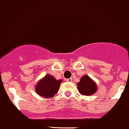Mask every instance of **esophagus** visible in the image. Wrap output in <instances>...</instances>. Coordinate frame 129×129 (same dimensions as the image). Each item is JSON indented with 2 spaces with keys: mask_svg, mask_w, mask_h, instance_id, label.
<instances>
[{
  "mask_svg": "<svg viewBox=\"0 0 129 129\" xmlns=\"http://www.w3.org/2000/svg\"><path fill=\"white\" fill-rule=\"evenodd\" d=\"M72 81H73L72 78H69V79H66V81H67V82H70V83L72 82Z\"/></svg>",
  "mask_w": 129,
  "mask_h": 129,
  "instance_id": "1",
  "label": "esophagus"
}]
</instances>
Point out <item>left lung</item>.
<instances>
[{
    "mask_svg": "<svg viewBox=\"0 0 129 129\" xmlns=\"http://www.w3.org/2000/svg\"><path fill=\"white\" fill-rule=\"evenodd\" d=\"M77 88L82 95H91L97 92L98 86L89 76L84 75L81 77L79 83H77Z\"/></svg>",
    "mask_w": 129,
    "mask_h": 129,
    "instance_id": "1",
    "label": "left lung"
}]
</instances>
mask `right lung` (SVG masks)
Instances as JSON below:
<instances>
[{
  "instance_id": "obj_1",
  "label": "right lung",
  "mask_w": 129,
  "mask_h": 129,
  "mask_svg": "<svg viewBox=\"0 0 129 129\" xmlns=\"http://www.w3.org/2000/svg\"><path fill=\"white\" fill-rule=\"evenodd\" d=\"M61 83V79L56 80L53 76L49 74H46L36 84L35 91L37 94L42 98H53L58 92Z\"/></svg>"
}]
</instances>
